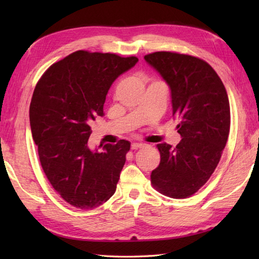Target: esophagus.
Masks as SVG:
<instances>
[{
    "mask_svg": "<svg viewBox=\"0 0 259 259\" xmlns=\"http://www.w3.org/2000/svg\"><path fill=\"white\" fill-rule=\"evenodd\" d=\"M142 147H145V144H141V142H134V144L131 145V149H138V148Z\"/></svg>",
    "mask_w": 259,
    "mask_h": 259,
    "instance_id": "esophagus-1",
    "label": "esophagus"
}]
</instances>
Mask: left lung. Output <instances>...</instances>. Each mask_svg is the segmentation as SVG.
Returning <instances> with one entry per match:
<instances>
[{
    "mask_svg": "<svg viewBox=\"0 0 259 259\" xmlns=\"http://www.w3.org/2000/svg\"><path fill=\"white\" fill-rule=\"evenodd\" d=\"M145 60L170 88L181 136L174 148L157 145L161 159L151 183L163 195L187 198L207 183L221 160L230 128L227 92L216 71L201 59L161 51Z\"/></svg>",
    "mask_w": 259,
    "mask_h": 259,
    "instance_id": "8db88e82",
    "label": "left lung"
}]
</instances>
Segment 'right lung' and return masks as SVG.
Here are the masks:
<instances>
[{"label":"right lung","mask_w":259,"mask_h":259,"mask_svg":"<svg viewBox=\"0 0 259 259\" xmlns=\"http://www.w3.org/2000/svg\"><path fill=\"white\" fill-rule=\"evenodd\" d=\"M138 58L76 51L49 68L30 104V125L47 178L73 207L92 209L111 197L130 142L89 147L91 123L103 115L110 87ZM99 147V148H100Z\"/></svg>","instance_id":"add662e5"}]
</instances>
